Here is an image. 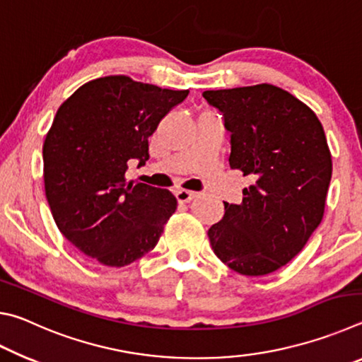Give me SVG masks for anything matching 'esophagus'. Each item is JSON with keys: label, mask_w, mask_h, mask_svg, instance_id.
<instances>
[{"label": "esophagus", "mask_w": 362, "mask_h": 362, "mask_svg": "<svg viewBox=\"0 0 362 362\" xmlns=\"http://www.w3.org/2000/svg\"><path fill=\"white\" fill-rule=\"evenodd\" d=\"M196 196H198V193L189 192V189H179V192L175 193L177 201H179V203H182V204L189 203V201H193Z\"/></svg>", "instance_id": "esophagus-1"}]
</instances>
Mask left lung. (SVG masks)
Instances as JSON below:
<instances>
[{
    "label": "left lung",
    "instance_id": "obj_1",
    "mask_svg": "<svg viewBox=\"0 0 362 362\" xmlns=\"http://www.w3.org/2000/svg\"><path fill=\"white\" fill-rule=\"evenodd\" d=\"M231 132V169L250 175L240 204H225L207 236L236 273L263 276L289 263L320 226L332 177L321 121L273 84L204 90Z\"/></svg>",
    "mask_w": 362,
    "mask_h": 362
}]
</instances>
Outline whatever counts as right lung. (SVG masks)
Wrapping results in <instances>:
<instances>
[{"instance_id": "add662e5", "label": "right lung", "mask_w": 362, "mask_h": 362, "mask_svg": "<svg viewBox=\"0 0 362 362\" xmlns=\"http://www.w3.org/2000/svg\"><path fill=\"white\" fill-rule=\"evenodd\" d=\"M188 90L124 75L93 79L59 107L42 145L46 199L60 233L105 267H126L156 246L177 209L169 189L126 180L144 166L148 137Z\"/></svg>"}]
</instances>
